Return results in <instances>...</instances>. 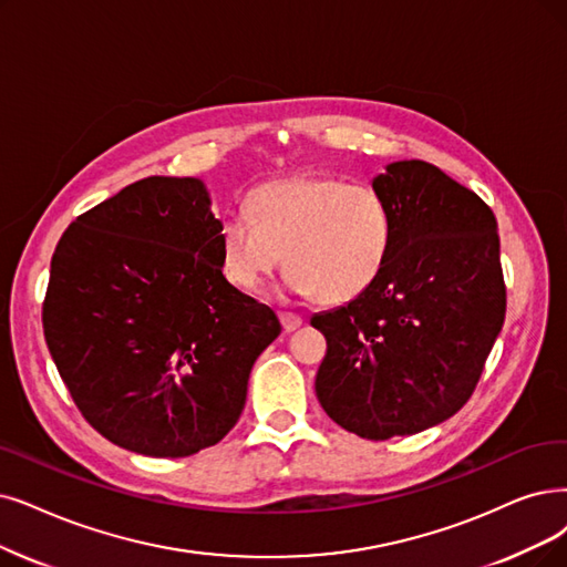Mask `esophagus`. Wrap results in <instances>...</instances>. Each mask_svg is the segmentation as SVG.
Here are the masks:
<instances>
[{
	"label": "esophagus",
	"mask_w": 567,
	"mask_h": 567,
	"mask_svg": "<svg viewBox=\"0 0 567 567\" xmlns=\"http://www.w3.org/2000/svg\"><path fill=\"white\" fill-rule=\"evenodd\" d=\"M279 319H281V326H284L286 332H296V330L302 326V316H298V313L281 311Z\"/></svg>",
	"instance_id": "obj_1"
}]
</instances>
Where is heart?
I'll return each instance as SVG.
<instances>
[{
    "label": "heart",
    "instance_id": "1",
    "mask_svg": "<svg viewBox=\"0 0 567 567\" xmlns=\"http://www.w3.org/2000/svg\"><path fill=\"white\" fill-rule=\"evenodd\" d=\"M393 220L372 186L305 176L260 186L248 212L218 225L223 271L237 288L256 290L286 254V286L296 296L349 302L381 275Z\"/></svg>",
    "mask_w": 567,
    "mask_h": 567
}]
</instances>
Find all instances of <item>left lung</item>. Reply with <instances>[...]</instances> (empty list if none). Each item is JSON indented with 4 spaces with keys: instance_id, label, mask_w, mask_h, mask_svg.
Segmentation results:
<instances>
[{
    "instance_id": "obj_1",
    "label": "left lung",
    "mask_w": 567,
    "mask_h": 567,
    "mask_svg": "<svg viewBox=\"0 0 567 567\" xmlns=\"http://www.w3.org/2000/svg\"><path fill=\"white\" fill-rule=\"evenodd\" d=\"M393 237L374 284L311 316L328 339L326 414L365 440L414 435L470 400L505 323L501 237L486 202L440 167L400 161L372 178Z\"/></svg>"
}]
</instances>
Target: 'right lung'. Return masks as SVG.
Instances as JSON below:
<instances>
[{
	"label": "right lung",
	"instance_id": "add662e5",
	"mask_svg": "<svg viewBox=\"0 0 567 567\" xmlns=\"http://www.w3.org/2000/svg\"><path fill=\"white\" fill-rule=\"evenodd\" d=\"M199 178L148 176L79 216L55 246L43 334L109 442L184 458L230 433L277 313L223 277Z\"/></svg>",
	"mask_w": 567,
	"mask_h": 567
}]
</instances>
